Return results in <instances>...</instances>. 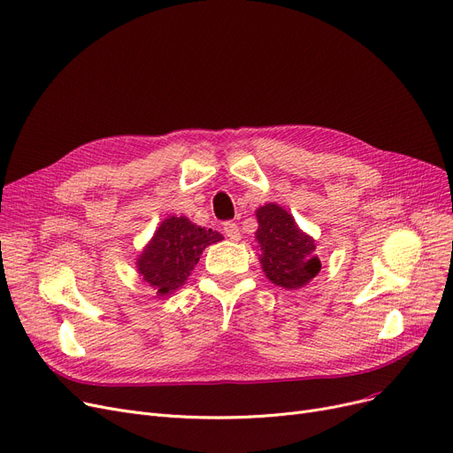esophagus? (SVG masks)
<instances>
[{"label": "esophagus", "mask_w": 453, "mask_h": 453, "mask_svg": "<svg viewBox=\"0 0 453 453\" xmlns=\"http://www.w3.org/2000/svg\"><path fill=\"white\" fill-rule=\"evenodd\" d=\"M224 233H226V237L229 241H239L241 239V229L234 222H226L224 224Z\"/></svg>", "instance_id": "esophagus-1"}]
</instances>
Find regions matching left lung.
Returning <instances> with one entry per match:
<instances>
[{"label": "left lung", "instance_id": "left-lung-1", "mask_svg": "<svg viewBox=\"0 0 453 453\" xmlns=\"http://www.w3.org/2000/svg\"><path fill=\"white\" fill-rule=\"evenodd\" d=\"M255 214L259 222L255 241L261 248L259 261L268 281L287 290L307 285L322 268L319 255L314 253V239L280 205L266 203Z\"/></svg>", "mask_w": 453, "mask_h": 453}]
</instances>
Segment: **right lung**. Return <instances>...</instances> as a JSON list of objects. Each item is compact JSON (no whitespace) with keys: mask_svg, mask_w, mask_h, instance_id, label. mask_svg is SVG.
<instances>
[{"mask_svg":"<svg viewBox=\"0 0 453 453\" xmlns=\"http://www.w3.org/2000/svg\"><path fill=\"white\" fill-rule=\"evenodd\" d=\"M222 239L219 231L196 226L185 216H168L136 259V270L157 296H168L185 285L202 251Z\"/></svg>","mask_w":453,"mask_h":453,"instance_id":"add662e5","label":"right lung"}]
</instances>
